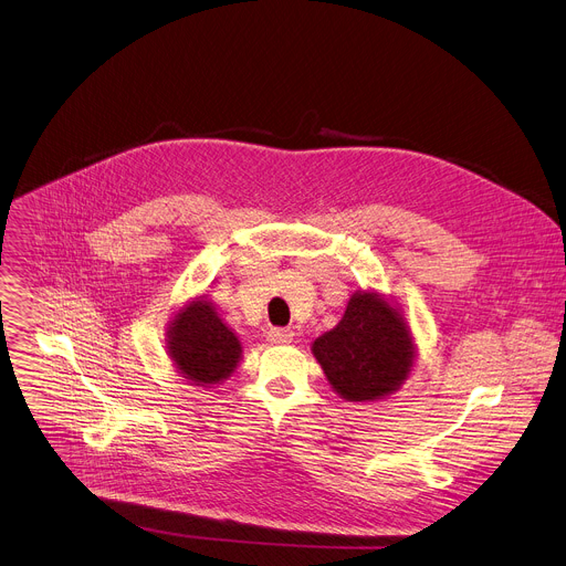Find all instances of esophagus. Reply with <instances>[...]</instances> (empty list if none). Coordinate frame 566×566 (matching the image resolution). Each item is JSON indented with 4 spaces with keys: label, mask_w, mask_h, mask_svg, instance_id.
Here are the masks:
<instances>
[{
    "label": "esophagus",
    "mask_w": 566,
    "mask_h": 566,
    "mask_svg": "<svg viewBox=\"0 0 566 566\" xmlns=\"http://www.w3.org/2000/svg\"><path fill=\"white\" fill-rule=\"evenodd\" d=\"M293 329L289 327H275V329H269V340L271 343H277V345H286L293 340Z\"/></svg>",
    "instance_id": "esophagus-1"
}]
</instances>
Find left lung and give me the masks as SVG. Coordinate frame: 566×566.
<instances>
[{
	"instance_id": "1",
	"label": "left lung",
	"mask_w": 566,
	"mask_h": 566,
	"mask_svg": "<svg viewBox=\"0 0 566 566\" xmlns=\"http://www.w3.org/2000/svg\"><path fill=\"white\" fill-rule=\"evenodd\" d=\"M334 390L347 401H375L401 386L413 366L403 318L373 293H356L343 321L314 343Z\"/></svg>"
}]
</instances>
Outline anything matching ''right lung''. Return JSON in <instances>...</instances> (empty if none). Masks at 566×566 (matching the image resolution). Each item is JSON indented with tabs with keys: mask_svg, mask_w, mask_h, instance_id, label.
Returning a JSON list of instances; mask_svg holds the SVG:
<instances>
[{
	"mask_svg": "<svg viewBox=\"0 0 566 566\" xmlns=\"http://www.w3.org/2000/svg\"><path fill=\"white\" fill-rule=\"evenodd\" d=\"M169 352L187 379L196 386H212L234 373L241 345L217 316L212 302L198 300L176 316Z\"/></svg>",
	"mask_w": 566,
	"mask_h": 566,
	"instance_id": "1",
	"label": "right lung"
}]
</instances>
